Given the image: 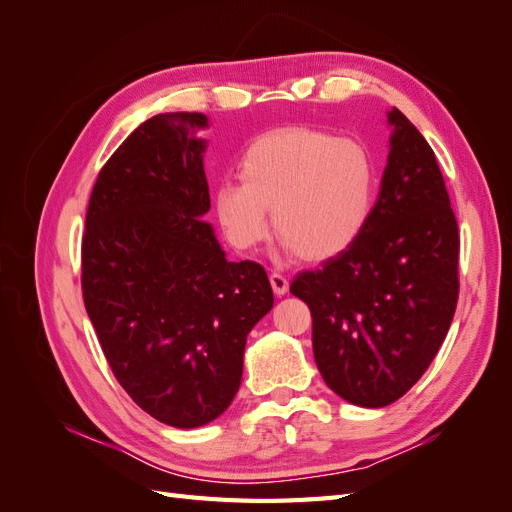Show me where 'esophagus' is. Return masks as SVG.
Listing matches in <instances>:
<instances>
[{
  "instance_id": "obj_1",
  "label": "esophagus",
  "mask_w": 512,
  "mask_h": 512,
  "mask_svg": "<svg viewBox=\"0 0 512 512\" xmlns=\"http://www.w3.org/2000/svg\"><path fill=\"white\" fill-rule=\"evenodd\" d=\"M269 280H271L273 292L277 294V297H284V294L288 292V277H286V275H282V273L273 271V273L269 275Z\"/></svg>"
}]
</instances>
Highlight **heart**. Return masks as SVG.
<instances>
[{
    "label": "heart",
    "instance_id": "heart-1",
    "mask_svg": "<svg viewBox=\"0 0 512 512\" xmlns=\"http://www.w3.org/2000/svg\"><path fill=\"white\" fill-rule=\"evenodd\" d=\"M239 181H222L213 209L226 239L252 250L275 230L286 252L322 262L361 239L376 207L378 173L356 138L288 126L256 136L237 162Z\"/></svg>",
    "mask_w": 512,
    "mask_h": 512
}]
</instances>
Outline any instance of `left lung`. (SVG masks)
I'll return each instance as SVG.
<instances>
[{"mask_svg": "<svg viewBox=\"0 0 512 512\" xmlns=\"http://www.w3.org/2000/svg\"><path fill=\"white\" fill-rule=\"evenodd\" d=\"M374 215L350 250L290 284L312 312L314 359L339 397L382 408L438 354L459 297V230L436 153L391 108Z\"/></svg>", "mask_w": 512, "mask_h": 512, "instance_id": "8db88e82", "label": "left lung"}]
</instances>
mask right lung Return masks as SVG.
<instances>
[{"label": "right lung", "instance_id": "obj_1", "mask_svg": "<svg viewBox=\"0 0 512 512\" xmlns=\"http://www.w3.org/2000/svg\"><path fill=\"white\" fill-rule=\"evenodd\" d=\"M203 113L141 123L89 198L83 299L117 382L160 423L194 429L235 399L247 333L271 312L258 262H230L203 215Z\"/></svg>", "mask_w": 512, "mask_h": 512}]
</instances>
